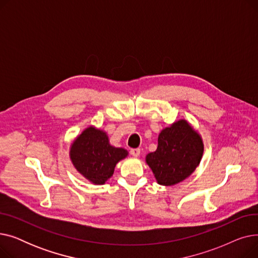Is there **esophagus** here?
I'll list each match as a JSON object with an SVG mask.
<instances>
[{
	"label": "esophagus",
	"mask_w": 258,
	"mask_h": 258,
	"mask_svg": "<svg viewBox=\"0 0 258 258\" xmlns=\"http://www.w3.org/2000/svg\"><path fill=\"white\" fill-rule=\"evenodd\" d=\"M131 155L133 157H139L140 156V148H132Z\"/></svg>",
	"instance_id": "esophagus-1"
}]
</instances>
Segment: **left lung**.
I'll return each mask as SVG.
<instances>
[{
  "label": "left lung",
  "instance_id": "8db88e82",
  "mask_svg": "<svg viewBox=\"0 0 258 258\" xmlns=\"http://www.w3.org/2000/svg\"><path fill=\"white\" fill-rule=\"evenodd\" d=\"M204 144L198 132L184 119L162 130L157 151L145 160L158 184L172 186L190 175L199 166Z\"/></svg>",
  "mask_w": 258,
  "mask_h": 258
}]
</instances>
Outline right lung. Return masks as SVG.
I'll list each match as a JSON object with an SVG mask.
<instances>
[{
  "instance_id": "obj_1",
  "label": "right lung",
  "mask_w": 258,
  "mask_h": 258,
  "mask_svg": "<svg viewBox=\"0 0 258 258\" xmlns=\"http://www.w3.org/2000/svg\"><path fill=\"white\" fill-rule=\"evenodd\" d=\"M127 155L124 148L110 144L105 132L94 126L86 128L70 147V159L76 170L96 185L110 179L116 164Z\"/></svg>"
}]
</instances>
